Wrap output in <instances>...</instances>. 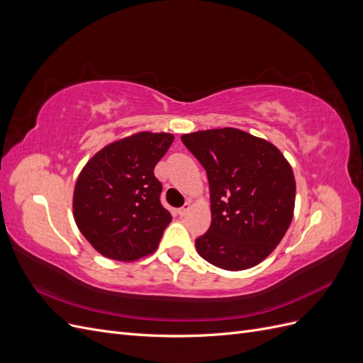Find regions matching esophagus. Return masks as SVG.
Listing matches in <instances>:
<instances>
[{
	"instance_id": "1",
	"label": "esophagus",
	"mask_w": 363,
	"mask_h": 363,
	"mask_svg": "<svg viewBox=\"0 0 363 363\" xmlns=\"http://www.w3.org/2000/svg\"><path fill=\"white\" fill-rule=\"evenodd\" d=\"M189 208H191V204L189 203H186L183 207H180L179 208V211H177V213L180 215V216H184L186 213H188L189 212Z\"/></svg>"
}]
</instances>
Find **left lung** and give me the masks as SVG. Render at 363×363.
I'll use <instances>...</instances> for the list:
<instances>
[{"label": "left lung", "instance_id": "left-lung-1", "mask_svg": "<svg viewBox=\"0 0 363 363\" xmlns=\"http://www.w3.org/2000/svg\"><path fill=\"white\" fill-rule=\"evenodd\" d=\"M203 164L212 223L195 240L199 255L227 271L259 265L280 244L294 218L295 177L281 151L233 127L182 136Z\"/></svg>", "mask_w": 363, "mask_h": 363}]
</instances>
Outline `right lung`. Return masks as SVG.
Wrapping results in <instances>:
<instances>
[{
    "instance_id": "right-lung-1",
    "label": "right lung",
    "mask_w": 363,
    "mask_h": 363,
    "mask_svg": "<svg viewBox=\"0 0 363 363\" xmlns=\"http://www.w3.org/2000/svg\"><path fill=\"white\" fill-rule=\"evenodd\" d=\"M172 140L171 133L139 131L101 148L80 171L72 215L101 256L135 262L156 251L172 218L160 203L155 167Z\"/></svg>"
}]
</instances>
